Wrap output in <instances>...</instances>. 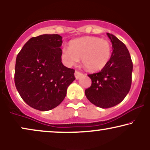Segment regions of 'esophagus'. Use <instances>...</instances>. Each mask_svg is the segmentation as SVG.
<instances>
[{
	"instance_id": "34e87169",
	"label": "esophagus",
	"mask_w": 150,
	"mask_h": 150,
	"mask_svg": "<svg viewBox=\"0 0 150 150\" xmlns=\"http://www.w3.org/2000/svg\"><path fill=\"white\" fill-rule=\"evenodd\" d=\"M82 75H83L82 73H81V72H80V71H75V78H76V79H79V77L81 76Z\"/></svg>"
}]
</instances>
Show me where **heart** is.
Returning a JSON list of instances; mask_svg holds the SVG:
<instances>
[{
    "label": "heart",
    "mask_w": 150,
    "mask_h": 150,
    "mask_svg": "<svg viewBox=\"0 0 150 150\" xmlns=\"http://www.w3.org/2000/svg\"><path fill=\"white\" fill-rule=\"evenodd\" d=\"M112 45L108 40L98 37L86 36L69 42V48L64 47L61 58L68 67L76 65L79 58L90 71L103 69L111 58Z\"/></svg>",
    "instance_id": "obj_1"
}]
</instances>
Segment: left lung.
Returning a JSON list of instances; mask_svg holds the SVG:
<instances>
[{"label":"left lung","mask_w":150,"mask_h":150,"mask_svg":"<svg viewBox=\"0 0 150 150\" xmlns=\"http://www.w3.org/2000/svg\"><path fill=\"white\" fill-rule=\"evenodd\" d=\"M112 45L109 62L97 73L88 74L92 83L85 90L87 99L101 108L115 106L122 101L132 84L133 64L126 46L110 33H107Z\"/></svg>","instance_id":"left-lung-1"}]
</instances>
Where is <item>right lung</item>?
<instances>
[{
  "label": "right lung",
  "instance_id": "1",
  "mask_svg": "<svg viewBox=\"0 0 150 150\" xmlns=\"http://www.w3.org/2000/svg\"><path fill=\"white\" fill-rule=\"evenodd\" d=\"M62 38L44 34L28 40L17 55L14 81L21 98L33 108L47 111L57 107L75 79V70L62 62Z\"/></svg>",
  "mask_w": 150,
  "mask_h": 150
}]
</instances>
